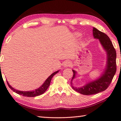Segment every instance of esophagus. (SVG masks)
Instances as JSON below:
<instances>
[{
    "instance_id": "obj_1",
    "label": "esophagus",
    "mask_w": 121,
    "mask_h": 121,
    "mask_svg": "<svg viewBox=\"0 0 121 121\" xmlns=\"http://www.w3.org/2000/svg\"><path fill=\"white\" fill-rule=\"evenodd\" d=\"M71 65V62H70V61H65V62H63V66L64 67H70V65Z\"/></svg>"
}]
</instances>
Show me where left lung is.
I'll list each match as a JSON object with an SVG mask.
<instances>
[{
  "mask_svg": "<svg viewBox=\"0 0 121 121\" xmlns=\"http://www.w3.org/2000/svg\"><path fill=\"white\" fill-rule=\"evenodd\" d=\"M93 36L99 41L107 53V65L105 70L99 78L91 81L82 87H75L72 84V80L75 78L76 72L72 70L73 75L71 81V87L74 91L85 95H93L106 90L111 84L116 71V53L115 48L109 37L104 33L93 28Z\"/></svg>",
  "mask_w": 121,
  "mask_h": 121,
  "instance_id": "left-lung-1",
  "label": "left lung"
}]
</instances>
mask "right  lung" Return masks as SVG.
Masks as SVG:
<instances>
[{
  "label": "right lung",
  "mask_w": 121,
  "mask_h": 121,
  "mask_svg": "<svg viewBox=\"0 0 121 121\" xmlns=\"http://www.w3.org/2000/svg\"><path fill=\"white\" fill-rule=\"evenodd\" d=\"M58 72L59 71H57L53 72V73L51 74V75H50L49 77L47 79V80L45 81V82L43 83V84L42 85L41 87H39V88L35 89L34 91H17V90L13 88L9 84V83L7 82L9 87L13 91L15 92V93L19 94V95L26 96V97H35V96L42 95V94H43L46 91H47V89L48 88V87L50 86V82H51L52 77H53L54 75H55L56 73H58Z\"/></svg>",
  "instance_id": "1"
}]
</instances>
